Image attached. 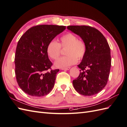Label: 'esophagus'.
Segmentation results:
<instances>
[{
    "label": "esophagus",
    "instance_id": "34e87169",
    "mask_svg": "<svg viewBox=\"0 0 127 127\" xmlns=\"http://www.w3.org/2000/svg\"><path fill=\"white\" fill-rule=\"evenodd\" d=\"M69 69H70V67H65V68H62L61 70H69Z\"/></svg>",
    "mask_w": 127,
    "mask_h": 127
}]
</instances>
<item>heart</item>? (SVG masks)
Returning a JSON list of instances; mask_svg holds the SVG:
<instances>
[{
  "instance_id": "b5f03b06",
  "label": "heart",
  "mask_w": 127,
  "mask_h": 127,
  "mask_svg": "<svg viewBox=\"0 0 127 127\" xmlns=\"http://www.w3.org/2000/svg\"><path fill=\"white\" fill-rule=\"evenodd\" d=\"M61 48L65 49L66 56L61 57L56 61L55 66L59 68H65L77 62L78 59L81 60L86 54L87 46L84 41L78 39L77 37L71 33H67L60 38L58 43L51 40L46 47V53L53 60H56L61 54Z\"/></svg>"
}]
</instances>
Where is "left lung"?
I'll use <instances>...</instances> for the list:
<instances>
[{
	"label": "left lung",
	"mask_w": 127,
	"mask_h": 127,
	"mask_svg": "<svg viewBox=\"0 0 127 127\" xmlns=\"http://www.w3.org/2000/svg\"><path fill=\"white\" fill-rule=\"evenodd\" d=\"M67 29L77 34L86 44L87 51L78 65L80 73L72 81L73 87L84 96H93L105 87L111 67L110 49L101 32L89 26H68Z\"/></svg>",
	"instance_id": "obj_1"
}]
</instances>
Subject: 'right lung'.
Returning a JSON list of instances; mask_svg holds the SVG:
<instances>
[{
    "instance_id": "1",
    "label": "right lung",
    "mask_w": 127,
    "mask_h": 127,
    "mask_svg": "<svg viewBox=\"0 0 127 127\" xmlns=\"http://www.w3.org/2000/svg\"><path fill=\"white\" fill-rule=\"evenodd\" d=\"M65 29V26L37 25L20 37L14 59L15 73L19 87L28 95L44 96L54 88L59 69H51L52 63L47 55L46 47Z\"/></svg>"
}]
</instances>
